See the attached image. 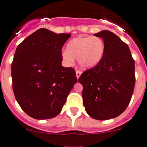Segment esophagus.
I'll use <instances>...</instances> for the list:
<instances>
[{
	"label": "esophagus",
	"mask_w": 147,
	"mask_h": 147,
	"mask_svg": "<svg viewBox=\"0 0 147 147\" xmlns=\"http://www.w3.org/2000/svg\"><path fill=\"white\" fill-rule=\"evenodd\" d=\"M80 75H81V72H80V71L77 70V71H76V77H77V78L78 79L79 78H80Z\"/></svg>",
	"instance_id": "esophagus-1"
}]
</instances>
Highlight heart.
<instances>
[{"label":"heart","instance_id":"obj_1","mask_svg":"<svg viewBox=\"0 0 147 147\" xmlns=\"http://www.w3.org/2000/svg\"><path fill=\"white\" fill-rule=\"evenodd\" d=\"M105 52V42L100 37L79 36L67 43V51L62 52L61 56L68 65H72L76 59L81 68L88 69L100 64Z\"/></svg>","mask_w":147,"mask_h":147}]
</instances>
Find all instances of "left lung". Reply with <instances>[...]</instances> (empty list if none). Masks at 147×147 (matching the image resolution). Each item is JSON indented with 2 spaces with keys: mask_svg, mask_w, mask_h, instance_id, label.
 Returning a JSON list of instances; mask_svg holds the SVG:
<instances>
[{
  "mask_svg": "<svg viewBox=\"0 0 147 147\" xmlns=\"http://www.w3.org/2000/svg\"><path fill=\"white\" fill-rule=\"evenodd\" d=\"M94 35L103 39L105 52L100 64L78 79L83 85V103L92 118L111 119L125 111L131 100L135 61L127 45L111 31L104 30Z\"/></svg>",
  "mask_w": 147,
  "mask_h": 147,
  "instance_id": "obj_1",
  "label": "left lung"
}]
</instances>
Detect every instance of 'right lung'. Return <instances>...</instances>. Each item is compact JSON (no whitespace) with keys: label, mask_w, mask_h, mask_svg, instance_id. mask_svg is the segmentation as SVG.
<instances>
[{"label":"right lung","mask_w":147,"mask_h":147,"mask_svg":"<svg viewBox=\"0 0 147 147\" xmlns=\"http://www.w3.org/2000/svg\"><path fill=\"white\" fill-rule=\"evenodd\" d=\"M70 36L40 28L16 49L11 64L13 92L21 108L32 118L57 116L76 83L74 69L61 66V48Z\"/></svg>","instance_id":"add662e5"}]
</instances>
